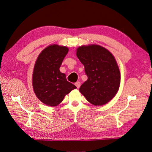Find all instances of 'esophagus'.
<instances>
[{
	"mask_svg": "<svg viewBox=\"0 0 152 152\" xmlns=\"http://www.w3.org/2000/svg\"><path fill=\"white\" fill-rule=\"evenodd\" d=\"M75 85L76 86V87H77V88H79L80 86V82H77L75 83Z\"/></svg>",
	"mask_w": 152,
	"mask_h": 152,
	"instance_id": "34e87169",
	"label": "esophagus"
}]
</instances>
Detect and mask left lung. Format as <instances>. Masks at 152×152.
<instances>
[{"label": "left lung", "mask_w": 152, "mask_h": 152, "mask_svg": "<svg viewBox=\"0 0 152 152\" xmlns=\"http://www.w3.org/2000/svg\"><path fill=\"white\" fill-rule=\"evenodd\" d=\"M76 54L87 76L80 92L95 106L107 103L116 95L121 84L120 70L113 54L94 44L78 48Z\"/></svg>", "instance_id": "left-lung-1"}]
</instances>
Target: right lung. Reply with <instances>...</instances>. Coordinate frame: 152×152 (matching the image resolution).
I'll return each instance as SVG.
<instances>
[{
  "mask_svg": "<svg viewBox=\"0 0 152 152\" xmlns=\"http://www.w3.org/2000/svg\"><path fill=\"white\" fill-rule=\"evenodd\" d=\"M68 52L66 46L49 45L40 53L35 64L32 77L34 93L41 102L50 107L61 103L66 94L77 88L59 71Z\"/></svg>",
  "mask_w": 152,
  "mask_h": 152,
  "instance_id": "obj_1",
  "label": "right lung"
}]
</instances>
